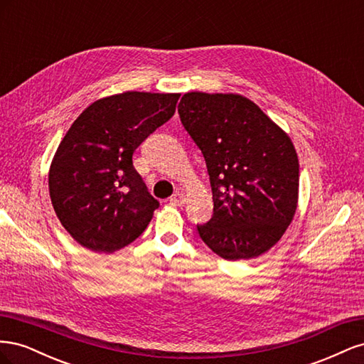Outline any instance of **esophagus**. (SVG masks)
<instances>
[{
  "mask_svg": "<svg viewBox=\"0 0 364 364\" xmlns=\"http://www.w3.org/2000/svg\"><path fill=\"white\" fill-rule=\"evenodd\" d=\"M185 202H186V199H185V196H183L182 193H176V194H173V196L170 197V203H173V205L182 206Z\"/></svg>",
  "mask_w": 364,
  "mask_h": 364,
  "instance_id": "obj_1",
  "label": "esophagus"
}]
</instances>
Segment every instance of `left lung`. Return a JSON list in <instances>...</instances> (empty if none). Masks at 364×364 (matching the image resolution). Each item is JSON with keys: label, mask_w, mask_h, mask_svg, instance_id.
<instances>
[{"label": "left lung", "mask_w": 364, "mask_h": 364, "mask_svg": "<svg viewBox=\"0 0 364 364\" xmlns=\"http://www.w3.org/2000/svg\"><path fill=\"white\" fill-rule=\"evenodd\" d=\"M181 121L203 153L214 215L197 226L205 245L229 261L278 243L299 199V159L290 136L240 94L186 92Z\"/></svg>", "instance_id": "left-lung-1"}]
</instances>
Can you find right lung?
<instances>
[{
  "instance_id": "add662e5",
  "label": "right lung",
  "mask_w": 364,
  "mask_h": 364,
  "mask_svg": "<svg viewBox=\"0 0 364 364\" xmlns=\"http://www.w3.org/2000/svg\"><path fill=\"white\" fill-rule=\"evenodd\" d=\"M181 94L126 91L87 106L54 153L48 171L51 203L80 246L112 253L135 241L159 202L134 167L132 155L174 115Z\"/></svg>"
}]
</instances>
